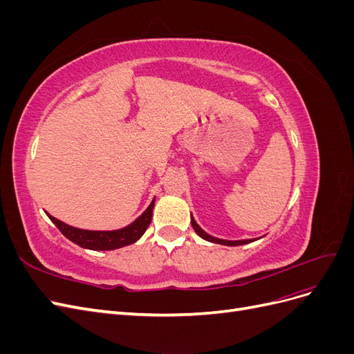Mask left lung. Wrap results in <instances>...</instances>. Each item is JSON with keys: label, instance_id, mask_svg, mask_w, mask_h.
I'll return each instance as SVG.
<instances>
[{"label": "left lung", "instance_id": "1", "mask_svg": "<svg viewBox=\"0 0 354 354\" xmlns=\"http://www.w3.org/2000/svg\"><path fill=\"white\" fill-rule=\"evenodd\" d=\"M190 220H192V227L195 229V232L199 234V236L202 239H205L208 242H214V243H221V245H227V246H238V245H245V243H251L254 242L255 239H242V241H226V239H218V238H214L211 236V234H208L207 232H203L201 229L199 224L195 221L194 216H190Z\"/></svg>", "mask_w": 354, "mask_h": 354}]
</instances>
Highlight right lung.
Masks as SVG:
<instances>
[{"label":"right lung","mask_w":354,"mask_h":354,"mask_svg":"<svg viewBox=\"0 0 354 354\" xmlns=\"http://www.w3.org/2000/svg\"><path fill=\"white\" fill-rule=\"evenodd\" d=\"M155 207V199L151 202L140 217H137L131 224L118 229V230H84L69 226L47 212L48 218L56 224V227L65 234V236L73 243L80 245L81 248H87L93 251H112L122 248V246L131 245L143 236V233L152 221V211Z\"/></svg>","instance_id":"add662e5"}]
</instances>
